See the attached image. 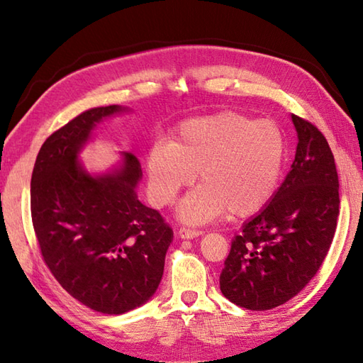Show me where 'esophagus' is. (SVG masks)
Listing matches in <instances>:
<instances>
[{
    "label": "esophagus",
    "mask_w": 363,
    "mask_h": 363,
    "mask_svg": "<svg viewBox=\"0 0 363 363\" xmlns=\"http://www.w3.org/2000/svg\"><path fill=\"white\" fill-rule=\"evenodd\" d=\"M201 234H203V230L191 229V228H179V230H177V235H179L181 238H195Z\"/></svg>",
    "instance_id": "1"
}]
</instances>
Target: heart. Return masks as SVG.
Wrapping results in <instances>:
<instances>
[{
  "instance_id": "1",
  "label": "heart",
  "mask_w": 363,
  "mask_h": 363,
  "mask_svg": "<svg viewBox=\"0 0 363 363\" xmlns=\"http://www.w3.org/2000/svg\"><path fill=\"white\" fill-rule=\"evenodd\" d=\"M285 135L272 120L218 112L182 121L172 142H159L146 156L151 201L167 206L198 177L203 184L182 199L187 223H206L228 209L248 217L269 203L281 179Z\"/></svg>"
}]
</instances>
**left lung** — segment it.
Wrapping results in <instances>:
<instances>
[{"label":"left lung","instance_id":"8db88e82","mask_svg":"<svg viewBox=\"0 0 363 363\" xmlns=\"http://www.w3.org/2000/svg\"><path fill=\"white\" fill-rule=\"evenodd\" d=\"M298 146L289 174L264 209L230 243L220 289L230 303L269 311L317 274L337 228L338 174L326 137L291 115Z\"/></svg>","mask_w":363,"mask_h":363}]
</instances>
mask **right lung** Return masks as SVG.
<instances>
[{
    "label": "right lung",
    "mask_w": 363,
    "mask_h": 363,
    "mask_svg": "<svg viewBox=\"0 0 363 363\" xmlns=\"http://www.w3.org/2000/svg\"><path fill=\"white\" fill-rule=\"evenodd\" d=\"M123 111L94 107L68 121L46 138L30 177V217L46 267L74 299L107 315L156 293L173 240L162 215L138 201L142 168L133 152L98 176L78 160L98 123Z\"/></svg>",
    "instance_id": "1"
}]
</instances>
